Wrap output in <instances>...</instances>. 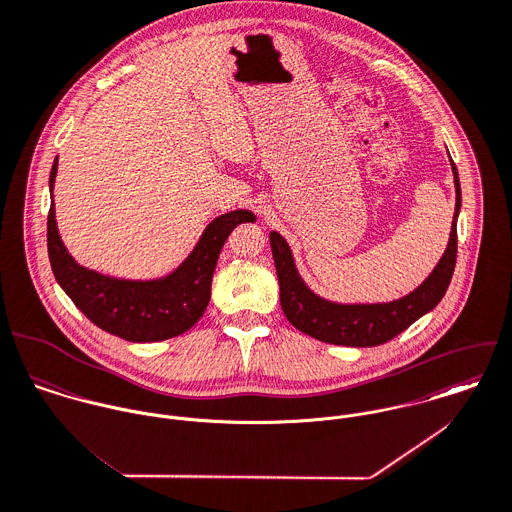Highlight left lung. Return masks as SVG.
I'll return each instance as SVG.
<instances>
[{
  "mask_svg": "<svg viewBox=\"0 0 512 512\" xmlns=\"http://www.w3.org/2000/svg\"><path fill=\"white\" fill-rule=\"evenodd\" d=\"M451 167L455 176L457 202L447 250L429 278L417 290L399 300L385 304H338L320 298L298 274L288 242L278 232H270V246L280 282V304L288 322L296 330L326 343L373 347L393 340L421 316L431 312L445 296L457 260V216L461 210V184L453 161Z\"/></svg>",
  "mask_w": 512,
  "mask_h": 512,
  "instance_id": "left-lung-1",
  "label": "left lung"
}]
</instances>
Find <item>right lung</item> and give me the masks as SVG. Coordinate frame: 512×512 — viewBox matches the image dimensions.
Returning <instances> with one entry per match:
<instances>
[{
	"label": "right lung",
	"mask_w": 512,
	"mask_h": 512,
	"mask_svg": "<svg viewBox=\"0 0 512 512\" xmlns=\"http://www.w3.org/2000/svg\"><path fill=\"white\" fill-rule=\"evenodd\" d=\"M57 174V159L49 190ZM250 210H232L214 218L188 258L159 280H119L79 266L61 242L55 208L47 216V252L55 280L73 304L101 330L127 341H163L190 330L210 302V282L218 254L240 222H254Z\"/></svg>",
	"instance_id": "obj_1"
}]
</instances>
